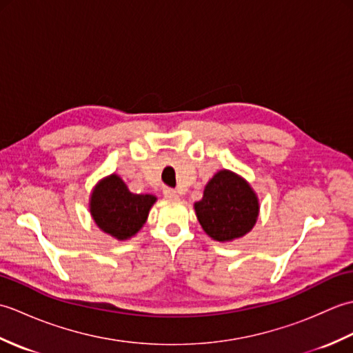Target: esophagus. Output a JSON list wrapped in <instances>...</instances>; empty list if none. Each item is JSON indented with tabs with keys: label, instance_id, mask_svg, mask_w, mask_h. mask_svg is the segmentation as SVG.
<instances>
[{
	"label": "esophagus",
	"instance_id": "obj_1",
	"mask_svg": "<svg viewBox=\"0 0 353 353\" xmlns=\"http://www.w3.org/2000/svg\"><path fill=\"white\" fill-rule=\"evenodd\" d=\"M163 197H165V199H179V194H177L176 190L165 188V190H163Z\"/></svg>",
	"mask_w": 353,
	"mask_h": 353
}]
</instances>
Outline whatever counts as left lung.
<instances>
[{
	"instance_id": "1",
	"label": "left lung",
	"mask_w": 353,
	"mask_h": 353,
	"mask_svg": "<svg viewBox=\"0 0 353 353\" xmlns=\"http://www.w3.org/2000/svg\"><path fill=\"white\" fill-rule=\"evenodd\" d=\"M194 211L209 236L228 243L253 229L259 215V199L244 177L220 170L206 183L203 197L194 203Z\"/></svg>"
}]
</instances>
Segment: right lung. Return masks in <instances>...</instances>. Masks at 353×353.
Instances as JSON below:
<instances>
[{"instance_id": "obj_1", "label": "right lung", "mask_w": 353, "mask_h": 353, "mask_svg": "<svg viewBox=\"0 0 353 353\" xmlns=\"http://www.w3.org/2000/svg\"><path fill=\"white\" fill-rule=\"evenodd\" d=\"M156 200L153 194L132 192L123 179L114 172L103 177L92 188L89 212L104 234L118 241H125L144 226Z\"/></svg>"}]
</instances>
